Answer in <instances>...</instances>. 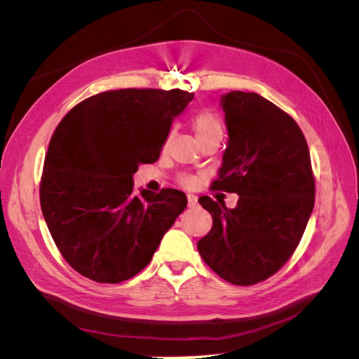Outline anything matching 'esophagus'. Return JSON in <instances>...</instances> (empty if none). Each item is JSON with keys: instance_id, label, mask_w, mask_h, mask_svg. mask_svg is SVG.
Segmentation results:
<instances>
[{"instance_id": "esophagus-1", "label": "esophagus", "mask_w": 359, "mask_h": 359, "mask_svg": "<svg viewBox=\"0 0 359 359\" xmlns=\"http://www.w3.org/2000/svg\"><path fill=\"white\" fill-rule=\"evenodd\" d=\"M187 201H189V208H194V206L198 205V196H196V194L189 193L187 194Z\"/></svg>"}]
</instances>
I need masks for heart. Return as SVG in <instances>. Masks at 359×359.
Returning a JSON list of instances; mask_svg holds the SVG:
<instances>
[{"label":"heart","instance_id":"heart-1","mask_svg":"<svg viewBox=\"0 0 359 359\" xmlns=\"http://www.w3.org/2000/svg\"><path fill=\"white\" fill-rule=\"evenodd\" d=\"M193 130L196 137H206L212 135H223V124L220 118L212 112H201L193 119ZM182 184H190V178H182Z\"/></svg>","mask_w":359,"mask_h":359}]
</instances>
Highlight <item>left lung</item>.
Here are the masks:
<instances>
[{
    "mask_svg": "<svg viewBox=\"0 0 359 359\" xmlns=\"http://www.w3.org/2000/svg\"><path fill=\"white\" fill-rule=\"evenodd\" d=\"M227 147L212 189L236 193L233 210L199 203L212 227L198 250L215 274L238 286L276 274L298 247L314 206L310 151L290 115L256 93L222 97Z\"/></svg>",
    "mask_w": 359,
    "mask_h": 359,
    "instance_id": "obj_1",
    "label": "left lung"
}]
</instances>
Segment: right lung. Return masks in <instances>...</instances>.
Masks as SVG:
<instances>
[{
	"label": "right lung",
	"instance_id": "right-lung-1",
	"mask_svg": "<svg viewBox=\"0 0 359 359\" xmlns=\"http://www.w3.org/2000/svg\"><path fill=\"white\" fill-rule=\"evenodd\" d=\"M182 90L104 91L76 104L53 132L40 181L48 229L67 264L99 283H119L153 259L186 210L175 189L135 191L139 165L160 157Z\"/></svg>",
	"mask_w": 359,
	"mask_h": 359
}]
</instances>
